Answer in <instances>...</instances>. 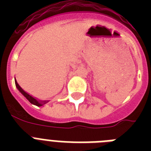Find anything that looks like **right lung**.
<instances>
[{
  "instance_id": "1",
  "label": "right lung",
  "mask_w": 151,
  "mask_h": 151,
  "mask_svg": "<svg viewBox=\"0 0 151 151\" xmlns=\"http://www.w3.org/2000/svg\"><path fill=\"white\" fill-rule=\"evenodd\" d=\"M15 86H16V88H18V90H19V92H21L23 96H24V97H26V99L29 101V103H32V104H34V105L35 106H43L44 104H45V103L49 102L48 100H39V99H37L36 98H34V97L32 96L31 95L28 94L27 92H25L24 90L22 89V88L19 86V85L18 84L16 80H15Z\"/></svg>"
}]
</instances>
